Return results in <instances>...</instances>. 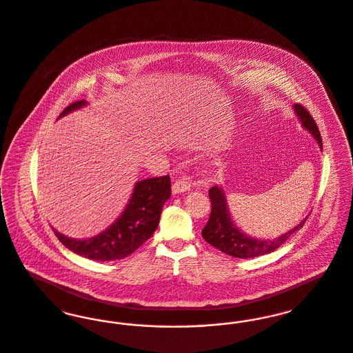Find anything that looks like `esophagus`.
<instances>
[{
  "label": "esophagus",
  "instance_id": "34e87169",
  "mask_svg": "<svg viewBox=\"0 0 353 353\" xmlns=\"http://www.w3.org/2000/svg\"><path fill=\"white\" fill-rule=\"evenodd\" d=\"M191 183L188 182L187 178H182V179H176L175 183L172 185V194H182L185 192L187 190H190Z\"/></svg>",
  "mask_w": 353,
  "mask_h": 353
}]
</instances>
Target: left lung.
<instances>
[{
    "label": "left lung",
    "mask_w": 353,
    "mask_h": 353,
    "mask_svg": "<svg viewBox=\"0 0 353 353\" xmlns=\"http://www.w3.org/2000/svg\"><path fill=\"white\" fill-rule=\"evenodd\" d=\"M294 109L296 112L297 118L300 119L301 126L315 138L319 143V148L323 150V142L320 137V131L316 125L314 118L311 114L307 112L301 105H294ZM210 201H211V215L207 224L204 225L202 230L204 241L214 245L215 248L221 250L224 254L235 258H243V259H250V258H256L261 256L270 252H274L278 250L281 244H284L288 241L291 235H294L296 231H299L308 216H305L301 222L290 230L288 232L280 235L275 239H256L252 238L247 234H244L241 228L235 224L231 218L230 208L227 204V198L224 194V190L219 185H214L208 191Z\"/></svg>",
    "instance_id": "1"
}]
</instances>
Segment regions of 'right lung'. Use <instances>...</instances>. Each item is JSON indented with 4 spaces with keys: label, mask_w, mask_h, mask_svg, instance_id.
<instances>
[{
    "label": "right lung",
    "mask_w": 353,
    "mask_h": 353,
    "mask_svg": "<svg viewBox=\"0 0 353 353\" xmlns=\"http://www.w3.org/2000/svg\"><path fill=\"white\" fill-rule=\"evenodd\" d=\"M86 101L69 105L58 118L86 106ZM171 195L170 176H155L137 182L130 201L121 216L105 231L88 239H73L53 228L66 248L88 259L98 261L123 259L151 238L159 224L163 204Z\"/></svg>",
    "instance_id": "right-lung-1"
}]
</instances>
